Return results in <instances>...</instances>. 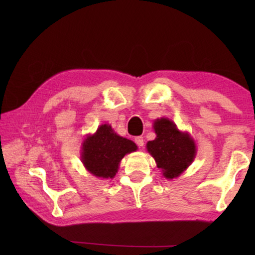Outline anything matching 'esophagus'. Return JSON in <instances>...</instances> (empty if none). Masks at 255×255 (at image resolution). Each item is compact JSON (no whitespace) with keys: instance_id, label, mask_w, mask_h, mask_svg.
Masks as SVG:
<instances>
[{"instance_id":"1","label":"esophagus","mask_w":255,"mask_h":255,"mask_svg":"<svg viewBox=\"0 0 255 255\" xmlns=\"http://www.w3.org/2000/svg\"><path fill=\"white\" fill-rule=\"evenodd\" d=\"M135 143L137 144V146L139 148H141L144 146V138L141 137V136H138V137H136L135 138Z\"/></svg>"}]
</instances>
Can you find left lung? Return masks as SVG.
Listing matches in <instances>:
<instances>
[{
	"mask_svg": "<svg viewBox=\"0 0 255 255\" xmlns=\"http://www.w3.org/2000/svg\"><path fill=\"white\" fill-rule=\"evenodd\" d=\"M156 133L154 140L146 144V149L162 170L165 179H175L191 165L197 155L196 141L188 131H181L169 118L155 119Z\"/></svg>",
	"mask_w": 255,
	"mask_h": 255,
	"instance_id": "left-lung-1",
	"label": "left lung"
}]
</instances>
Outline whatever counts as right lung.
I'll return each instance as SVG.
<instances>
[{"label":"right lung","mask_w":255,"mask_h":255,"mask_svg":"<svg viewBox=\"0 0 255 255\" xmlns=\"http://www.w3.org/2000/svg\"><path fill=\"white\" fill-rule=\"evenodd\" d=\"M132 140L119 136L110 125L103 124L82 141L81 161L85 170L100 179H112L118 173L125 155L136 152Z\"/></svg>","instance_id":"1"}]
</instances>
